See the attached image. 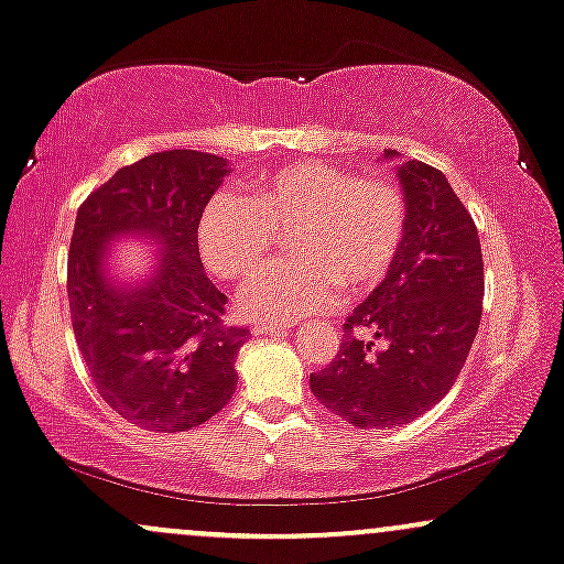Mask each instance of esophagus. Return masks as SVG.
Listing matches in <instances>:
<instances>
[{"mask_svg": "<svg viewBox=\"0 0 564 564\" xmlns=\"http://www.w3.org/2000/svg\"><path fill=\"white\" fill-rule=\"evenodd\" d=\"M286 329L289 324H275V321H257V324H253V334H275Z\"/></svg>", "mask_w": 564, "mask_h": 564, "instance_id": "esophagus-1", "label": "esophagus"}]
</instances>
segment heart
<instances>
[{
  "label": "heart",
  "instance_id": "1",
  "mask_svg": "<svg viewBox=\"0 0 564 564\" xmlns=\"http://www.w3.org/2000/svg\"><path fill=\"white\" fill-rule=\"evenodd\" d=\"M406 197L386 178L302 160L257 178L251 195L219 189L197 219V246L216 275L243 281L270 262L278 238L294 262L246 286L240 307L253 318L292 321L364 296L391 275L404 249Z\"/></svg>",
  "mask_w": 564,
  "mask_h": 564
}]
</instances>
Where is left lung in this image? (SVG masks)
Here are the masks:
<instances>
[{
	"label": "left lung",
	"instance_id": "obj_1",
	"mask_svg": "<svg viewBox=\"0 0 564 564\" xmlns=\"http://www.w3.org/2000/svg\"><path fill=\"white\" fill-rule=\"evenodd\" d=\"M399 182L410 212L399 262L348 315L334 361L311 375L318 404L358 429L412 423L438 404L481 321L485 264L471 214L429 163H401Z\"/></svg>",
	"mask_w": 564,
	"mask_h": 564
}]
</instances>
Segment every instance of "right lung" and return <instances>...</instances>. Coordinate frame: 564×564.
<instances>
[{"mask_svg":"<svg viewBox=\"0 0 564 564\" xmlns=\"http://www.w3.org/2000/svg\"><path fill=\"white\" fill-rule=\"evenodd\" d=\"M227 171L208 152H154L93 189L74 221L66 289L77 348L101 399L144 431L197 429L238 388L235 356L249 329L225 324L227 296L197 249V219ZM120 234L150 237L164 251L135 288L102 272L106 246Z\"/></svg>","mask_w":564,"mask_h":564,"instance_id":"1","label":"right lung"}]
</instances>
